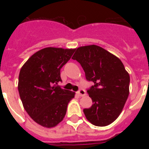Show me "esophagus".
Returning <instances> with one entry per match:
<instances>
[{"label":"esophagus","mask_w":149,"mask_h":149,"mask_svg":"<svg viewBox=\"0 0 149 149\" xmlns=\"http://www.w3.org/2000/svg\"><path fill=\"white\" fill-rule=\"evenodd\" d=\"M77 94L79 96V97H83V96H85L86 94V91L83 90V89H80L78 92H77Z\"/></svg>","instance_id":"esophagus-1"}]
</instances>
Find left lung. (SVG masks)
Listing matches in <instances>:
<instances>
[{"label": "left lung", "instance_id": "8db88e82", "mask_svg": "<svg viewBox=\"0 0 149 149\" xmlns=\"http://www.w3.org/2000/svg\"><path fill=\"white\" fill-rule=\"evenodd\" d=\"M75 50L72 58L81 65L86 79L94 83L87 90L93 104L84 109V114L95 126L109 125L120 115L128 97L129 74L120 58L98 45Z\"/></svg>", "mask_w": 149, "mask_h": 149}]
</instances>
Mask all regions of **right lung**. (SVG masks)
Here are the masks:
<instances>
[{"label":"right lung","instance_id":"obj_1","mask_svg":"<svg viewBox=\"0 0 149 149\" xmlns=\"http://www.w3.org/2000/svg\"><path fill=\"white\" fill-rule=\"evenodd\" d=\"M75 49L48 47L36 52L20 70L18 92L24 110L33 120L53 127L63 120L75 93L56 86L62 81L60 70Z\"/></svg>","mask_w":149,"mask_h":149}]
</instances>
